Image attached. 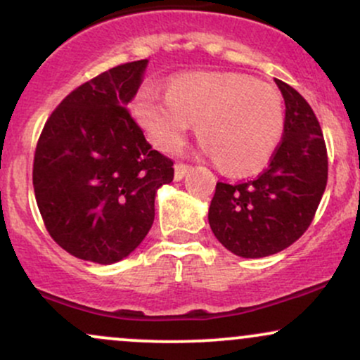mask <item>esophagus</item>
Segmentation results:
<instances>
[{
  "instance_id": "obj_1",
  "label": "esophagus",
  "mask_w": 360,
  "mask_h": 360,
  "mask_svg": "<svg viewBox=\"0 0 360 360\" xmlns=\"http://www.w3.org/2000/svg\"><path fill=\"white\" fill-rule=\"evenodd\" d=\"M188 171H191V166H188V164H184V162L176 164V166H174V177H176V181L183 179V177L186 176V172H188Z\"/></svg>"
}]
</instances>
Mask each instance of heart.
Here are the masks:
<instances>
[{"mask_svg":"<svg viewBox=\"0 0 360 360\" xmlns=\"http://www.w3.org/2000/svg\"><path fill=\"white\" fill-rule=\"evenodd\" d=\"M131 113L160 150L183 147L191 123L214 164L249 174L271 159L284 130L279 91L243 74L189 72L172 77L167 93L143 86Z\"/></svg>","mask_w":360,"mask_h":360,"instance_id":"b5f03b06","label":"heart"}]
</instances>
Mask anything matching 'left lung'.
<instances>
[{
	"label": "left lung",
	"mask_w": 360,
	"mask_h": 360,
	"mask_svg": "<svg viewBox=\"0 0 360 360\" xmlns=\"http://www.w3.org/2000/svg\"><path fill=\"white\" fill-rule=\"evenodd\" d=\"M286 105L283 139L255 179L218 181L208 220L214 237L245 259L278 254L308 230L323 196L328 155L308 101L276 79Z\"/></svg>",
	"instance_id": "8db88e82"
}]
</instances>
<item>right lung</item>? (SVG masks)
Listing matches in <instances>:
<instances>
[{
    "mask_svg": "<svg viewBox=\"0 0 360 360\" xmlns=\"http://www.w3.org/2000/svg\"><path fill=\"white\" fill-rule=\"evenodd\" d=\"M147 59L77 86L45 122L34 157L35 200L45 229L74 257L113 264L146 238L155 191L174 162L154 150L128 111Z\"/></svg>",
    "mask_w": 360,
    "mask_h": 360,
    "instance_id": "1",
    "label": "right lung"
}]
</instances>
